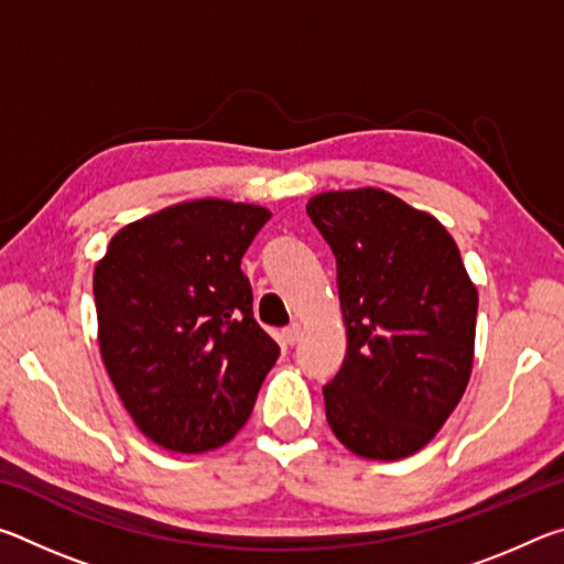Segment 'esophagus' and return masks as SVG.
<instances>
[{
	"label": "esophagus",
	"instance_id": "1",
	"mask_svg": "<svg viewBox=\"0 0 564 564\" xmlns=\"http://www.w3.org/2000/svg\"><path fill=\"white\" fill-rule=\"evenodd\" d=\"M281 340H283V346H295V343L301 340V326H299V323H293L291 328H285L281 333Z\"/></svg>",
	"mask_w": 564,
	"mask_h": 564
}]
</instances>
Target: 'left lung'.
<instances>
[{
	"mask_svg": "<svg viewBox=\"0 0 564 564\" xmlns=\"http://www.w3.org/2000/svg\"><path fill=\"white\" fill-rule=\"evenodd\" d=\"M305 212L336 256L348 338L326 420L358 457L403 460L470 383L477 289L447 228L390 191H323Z\"/></svg>",
	"mask_w": 564,
	"mask_h": 564,
	"instance_id": "left-lung-1",
	"label": "left lung"
}]
</instances>
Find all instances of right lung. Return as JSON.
Segmentation results:
<instances>
[{
    "label": "right lung",
    "instance_id": "1",
    "mask_svg": "<svg viewBox=\"0 0 564 564\" xmlns=\"http://www.w3.org/2000/svg\"><path fill=\"white\" fill-rule=\"evenodd\" d=\"M269 218L256 204L191 198L123 226L94 265L104 368L139 431L166 451L231 441L279 358L241 271Z\"/></svg>",
    "mask_w": 564,
    "mask_h": 564
}]
</instances>
